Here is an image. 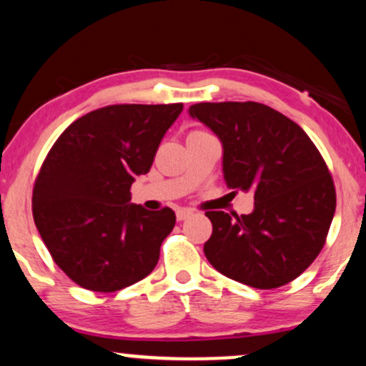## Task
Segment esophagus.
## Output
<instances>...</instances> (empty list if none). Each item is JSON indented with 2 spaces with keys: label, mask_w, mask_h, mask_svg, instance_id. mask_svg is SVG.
Returning <instances> with one entry per match:
<instances>
[{
  "label": "esophagus",
  "mask_w": 366,
  "mask_h": 366,
  "mask_svg": "<svg viewBox=\"0 0 366 366\" xmlns=\"http://www.w3.org/2000/svg\"><path fill=\"white\" fill-rule=\"evenodd\" d=\"M191 211L189 209H177V213H175V217H177L179 222H184V219H187L189 217H191Z\"/></svg>",
  "instance_id": "34e87169"
}]
</instances>
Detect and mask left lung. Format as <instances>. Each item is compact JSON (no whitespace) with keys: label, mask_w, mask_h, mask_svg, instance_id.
Returning a JSON list of instances; mask_svg holds the SVG:
<instances>
[{"label":"left lung","mask_w":366,"mask_h":366,"mask_svg":"<svg viewBox=\"0 0 366 366\" xmlns=\"http://www.w3.org/2000/svg\"><path fill=\"white\" fill-rule=\"evenodd\" d=\"M223 144V177L252 191L250 214L206 211L213 233L206 259L227 278L271 290L302 274L325 244L336 189L327 165L297 122L257 102L189 107Z\"/></svg>","instance_id":"left-lung-1"}]
</instances>
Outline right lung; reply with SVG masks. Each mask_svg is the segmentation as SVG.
Segmentation results:
<instances>
[{
    "label": "right lung",
    "instance_id": "1",
    "mask_svg": "<svg viewBox=\"0 0 366 366\" xmlns=\"http://www.w3.org/2000/svg\"><path fill=\"white\" fill-rule=\"evenodd\" d=\"M182 104H121L76 119L52 144L34 184V222L57 266L92 292L112 293L155 269L175 225L170 208L131 204Z\"/></svg>",
    "mask_w": 366,
    "mask_h": 366
}]
</instances>
